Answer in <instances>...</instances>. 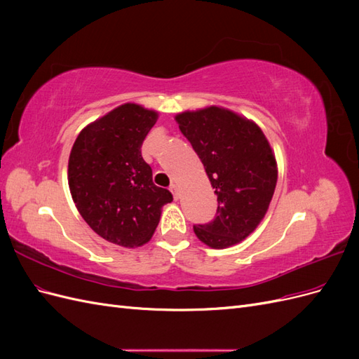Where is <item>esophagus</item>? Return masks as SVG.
<instances>
[{
    "label": "esophagus",
    "mask_w": 359,
    "mask_h": 359,
    "mask_svg": "<svg viewBox=\"0 0 359 359\" xmlns=\"http://www.w3.org/2000/svg\"><path fill=\"white\" fill-rule=\"evenodd\" d=\"M169 190L172 191V194H173V198H175V201L180 198V187H178V184H172V186L169 187Z\"/></svg>",
    "instance_id": "1"
}]
</instances>
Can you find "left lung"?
Listing matches in <instances>:
<instances>
[{"label":"left lung","mask_w":359,"mask_h":359,"mask_svg":"<svg viewBox=\"0 0 359 359\" xmlns=\"http://www.w3.org/2000/svg\"><path fill=\"white\" fill-rule=\"evenodd\" d=\"M217 194L214 220L193 226L202 243L226 248L243 241L264 219L277 184V163L253 121L211 106L177 115Z\"/></svg>","instance_id":"8db88e82"}]
</instances>
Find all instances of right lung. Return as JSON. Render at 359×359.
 I'll return each instance as SVG.
<instances>
[{
    "mask_svg": "<svg viewBox=\"0 0 359 359\" xmlns=\"http://www.w3.org/2000/svg\"><path fill=\"white\" fill-rule=\"evenodd\" d=\"M157 112L126 103L86 126L69 158V187L76 208L106 241L139 247L148 243L172 193L153 182L140 147Z\"/></svg>",
    "mask_w": 359,
    "mask_h": 359,
    "instance_id": "right-lung-1",
    "label": "right lung"
}]
</instances>
